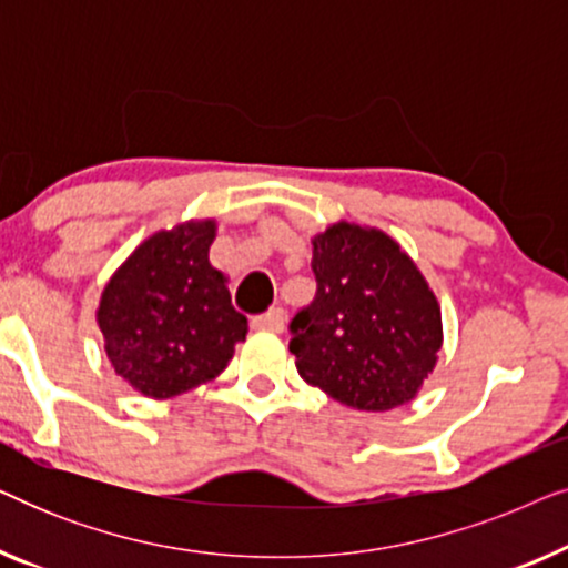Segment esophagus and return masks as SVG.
Returning <instances> with one entry per match:
<instances>
[{
  "label": "esophagus",
  "instance_id": "esophagus-1",
  "mask_svg": "<svg viewBox=\"0 0 568 568\" xmlns=\"http://www.w3.org/2000/svg\"><path fill=\"white\" fill-rule=\"evenodd\" d=\"M253 328L274 331V333L284 331V310L282 307H271V310H266V313L255 315L253 317Z\"/></svg>",
  "mask_w": 568,
  "mask_h": 568
}]
</instances>
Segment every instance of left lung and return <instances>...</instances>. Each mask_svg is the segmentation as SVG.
<instances>
[{
    "label": "left lung",
    "instance_id": "8db88e82",
    "mask_svg": "<svg viewBox=\"0 0 568 568\" xmlns=\"http://www.w3.org/2000/svg\"><path fill=\"white\" fill-rule=\"evenodd\" d=\"M315 297L294 313L305 383L359 410L408 403L437 364L442 315L416 263L379 230L338 222L313 240Z\"/></svg>",
    "mask_w": 568,
    "mask_h": 568
}]
</instances>
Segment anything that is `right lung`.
<instances>
[{
	"instance_id": "1",
	"label": "right lung",
	"mask_w": 568,
	"mask_h": 568,
	"mask_svg": "<svg viewBox=\"0 0 568 568\" xmlns=\"http://www.w3.org/2000/svg\"><path fill=\"white\" fill-rule=\"evenodd\" d=\"M214 222L152 235L108 282L98 323L115 375L146 398H173L220 375L247 317L209 263Z\"/></svg>"
}]
</instances>
